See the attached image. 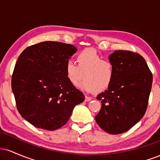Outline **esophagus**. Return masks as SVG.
Masks as SVG:
<instances>
[{
	"instance_id": "34e87169",
	"label": "esophagus",
	"mask_w": 160,
	"mask_h": 160,
	"mask_svg": "<svg viewBox=\"0 0 160 160\" xmlns=\"http://www.w3.org/2000/svg\"><path fill=\"white\" fill-rule=\"evenodd\" d=\"M92 99V97H89V96H86L85 97V102H89Z\"/></svg>"
}]
</instances>
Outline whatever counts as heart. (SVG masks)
<instances>
[{
  "instance_id": "heart-1",
  "label": "heart",
  "mask_w": 160,
  "mask_h": 160,
  "mask_svg": "<svg viewBox=\"0 0 160 160\" xmlns=\"http://www.w3.org/2000/svg\"><path fill=\"white\" fill-rule=\"evenodd\" d=\"M78 65L68 60L65 63V73L68 82L77 86L83 79L80 88L86 92H103L109 88L115 75L114 65L103 59L95 49H86L77 56Z\"/></svg>"
}]
</instances>
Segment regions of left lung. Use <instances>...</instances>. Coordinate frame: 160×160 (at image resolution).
<instances>
[{
    "label": "left lung",
    "instance_id": "obj_1",
    "mask_svg": "<svg viewBox=\"0 0 160 160\" xmlns=\"http://www.w3.org/2000/svg\"><path fill=\"white\" fill-rule=\"evenodd\" d=\"M109 60L114 65V78L107 90L97 95L102 108L95 121L106 132L117 135L128 131L144 117L153 75L138 53L116 50Z\"/></svg>",
    "mask_w": 160,
    "mask_h": 160
}]
</instances>
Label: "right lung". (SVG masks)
I'll use <instances>...</instances> for the list:
<instances>
[{"instance_id":"obj_1","label":"right lung","mask_w":160,"mask_h":160,"mask_svg":"<svg viewBox=\"0 0 160 160\" xmlns=\"http://www.w3.org/2000/svg\"><path fill=\"white\" fill-rule=\"evenodd\" d=\"M77 50L71 44L44 41L28 47L18 58L12 90L20 115L35 127L61 128L85 99L65 73V63Z\"/></svg>"}]
</instances>
